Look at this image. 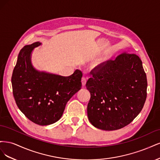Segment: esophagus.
I'll return each instance as SVG.
<instances>
[{"instance_id": "esophagus-1", "label": "esophagus", "mask_w": 160, "mask_h": 160, "mask_svg": "<svg viewBox=\"0 0 160 160\" xmlns=\"http://www.w3.org/2000/svg\"><path fill=\"white\" fill-rule=\"evenodd\" d=\"M86 82H87V79H85V77H82V79H81V83H82V85H83V86H85V85Z\"/></svg>"}]
</instances>
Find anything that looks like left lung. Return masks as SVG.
Returning <instances> with one entry per match:
<instances>
[{
    "instance_id": "8db88e82",
    "label": "left lung",
    "mask_w": 160,
    "mask_h": 160,
    "mask_svg": "<svg viewBox=\"0 0 160 160\" xmlns=\"http://www.w3.org/2000/svg\"><path fill=\"white\" fill-rule=\"evenodd\" d=\"M88 116L94 127L105 131L122 128L142 111L147 97V77L140 58L122 53L91 71Z\"/></svg>"
}]
</instances>
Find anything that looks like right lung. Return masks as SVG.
<instances>
[{
    "label": "right lung",
    "instance_id": "1",
    "mask_svg": "<svg viewBox=\"0 0 160 160\" xmlns=\"http://www.w3.org/2000/svg\"><path fill=\"white\" fill-rule=\"evenodd\" d=\"M41 45L35 42L20 51L11 78L14 100L21 112L40 125L57 122L63 113L68 101L81 88L82 72L64 77L36 69L31 54Z\"/></svg>",
    "mask_w": 160,
    "mask_h": 160
}]
</instances>
